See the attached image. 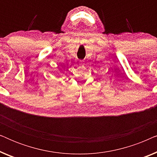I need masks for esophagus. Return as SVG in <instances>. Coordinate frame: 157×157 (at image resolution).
I'll use <instances>...</instances> for the list:
<instances>
[{
	"instance_id": "1",
	"label": "esophagus",
	"mask_w": 157,
	"mask_h": 157,
	"mask_svg": "<svg viewBox=\"0 0 157 157\" xmlns=\"http://www.w3.org/2000/svg\"><path fill=\"white\" fill-rule=\"evenodd\" d=\"M81 66L83 65V61H81Z\"/></svg>"
}]
</instances>
